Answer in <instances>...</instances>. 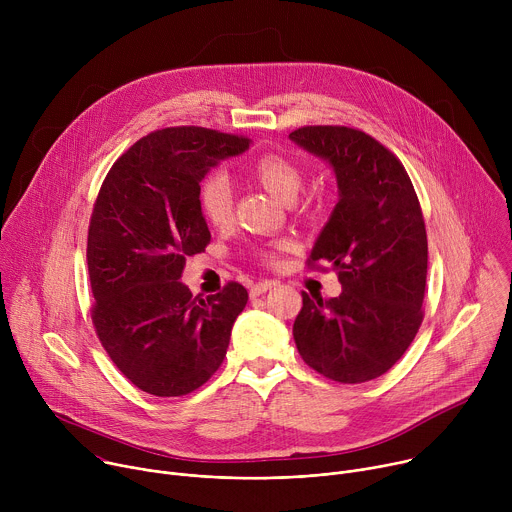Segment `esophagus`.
<instances>
[{
    "label": "esophagus",
    "mask_w": 512,
    "mask_h": 512,
    "mask_svg": "<svg viewBox=\"0 0 512 512\" xmlns=\"http://www.w3.org/2000/svg\"><path fill=\"white\" fill-rule=\"evenodd\" d=\"M275 283H271V281H259V283H255V285H251V289H249V294H251V298H257V296H261V294H265L267 289H271Z\"/></svg>",
    "instance_id": "34e87169"
}]
</instances>
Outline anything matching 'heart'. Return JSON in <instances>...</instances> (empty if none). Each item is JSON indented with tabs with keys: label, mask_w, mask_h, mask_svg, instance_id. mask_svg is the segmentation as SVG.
I'll return each instance as SVG.
<instances>
[{
	"label": "heart",
	"mask_w": 512,
	"mask_h": 512,
	"mask_svg": "<svg viewBox=\"0 0 512 512\" xmlns=\"http://www.w3.org/2000/svg\"><path fill=\"white\" fill-rule=\"evenodd\" d=\"M247 176L281 202H291L306 182L304 168L283 154L267 152L247 166ZM198 208L204 221L214 229H225L233 221V186L223 172L206 176L198 188ZM279 253L267 251L265 261L277 263Z\"/></svg>",
	"instance_id": "obj_1"
}]
</instances>
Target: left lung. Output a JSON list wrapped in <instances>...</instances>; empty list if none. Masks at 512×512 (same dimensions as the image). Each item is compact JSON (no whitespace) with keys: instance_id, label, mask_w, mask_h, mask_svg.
I'll list each match as a JSON object with an SVG mask.
<instances>
[{"instance_id":"left-lung-1","label":"left lung","mask_w":512,"mask_h":512,"mask_svg":"<svg viewBox=\"0 0 512 512\" xmlns=\"http://www.w3.org/2000/svg\"><path fill=\"white\" fill-rule=\"evenodd\" d=\"M289 137L332 166L340 196L308 265L332 263L342 294L324 300L302 291L294 340L322 377L367 383L405 354L423 322V212L399 158L369 133L306 125Z\"/></svg>"}]
</instances>
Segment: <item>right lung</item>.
<instances>
[{"label":"right lung","mask_w":512,"mask_h":512,"mask_svg":"<svg viewBox=\"0 0 512 512\" xmlns=\"http://www.w3.org/2000/svg\"><path fill=\"white\" fill-rule=\"evenodd\" d=\"M247 148L243 135L166 127L135 141L101 184L87 241L91 318L115 367L145 393L188 395L227 356L247 289L229 281L214 296L192 298L180 277L186 257L210 243L200 182Z\"/></svg>","instance_id":"1"}]
</instances>
